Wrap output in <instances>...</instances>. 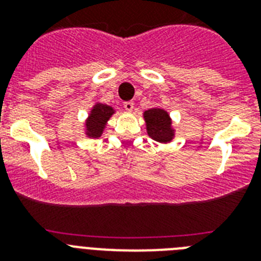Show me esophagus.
Instances as JSON below:
<instances>
[{
	"instance_id": "1",
	"label": "esophagus",
	"mask_w": 261,
	"mask_h": 261,
	"mask_svg": "<svg viewBox=\"0 0 261 261\" xmlns=\"http://www.w3.org/2000/svg\"><path fill=\"white\" fill-rule=\"evenodd\" d=\"M124 108H125V111H128V112H132L133 108H135V103H133V102H125V103H124Z\"/></svg>"
}]
</instances>
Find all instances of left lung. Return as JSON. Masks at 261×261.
I'll return each instance as SVG.
<instances>
[{
  "instance_id": "obj_1",
  "label": "left lung",
  "mask_w": 261,
  "mask_h": 261,
  "mask_svg": "<svg viewBox=\"0 0 261 261\" xmlns=\"http://www.w3.org/2000/svg\"><path fill=\"white\" fill-rule=\"evenodd\" d=\"M149 137L161 144H170L175 138V128L172 119L165 108L154 107L142 114Z\"/></svg>"
}]
</instances>
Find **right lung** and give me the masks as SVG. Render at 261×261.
Listing matches in <instances>:
<instances>
[{
	"instance_id": "1",
	"label": "right lung",
	"mask_w": 261,
	"mask_h": 261,
	"mask_svg": "<svg viewBox=\"0 0 261 261\" xmlns=\"http://www.w3.org/2000/svg\"><path fill=\"white\" fill-rule=\"evenodd\" d=\"M116 112L112 106L95 102L84 123V133L87 138H99L105 132L108 120Z\"/></svg>"
}]
</instances>
